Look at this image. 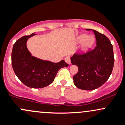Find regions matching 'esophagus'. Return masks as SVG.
Instances as JSON below:
<instances>
[{
  "label": "esophagus",
  "instance_id": "34e87169",
  "mask_svg": "<svg viewBox=\"0 0 125 125\" xmlns=\"http://www.w3.org/2000/svg\"><path fill=\"white\" fill-rule=\"evenodd\" d=\"M65 62L67 63L68 64H69V65H71V59H70V57H65Z\"/></svg>",
  "mask_w": 125,
  "mask_h": 125
}]
</instances>
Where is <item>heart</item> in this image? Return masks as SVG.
<instances>
[{
  "label": "heart",
  "mask_w": 125,
  "mask_h": 125,
  "mask_svg": "<svg viewBox=\"0 0 125 125\" xmlns=\"http://www.w3.org/2000/svg\"><path fill=\"white\" fill-rule=\"evenodd\" d=\"M94 41V38L92 35H87L85 34L80 35L77 37V42L79 44L82 43L81 50L86 51L91 48Z\"/></svg>",
  "instance_id": "heart-1"
}]
</instances>
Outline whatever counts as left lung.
<instances>
[{"mask_svg": "<svg viewBox=\"0 0 125 125\" xmlns=\"http://www.w3.org/2000/svg\"><path fill=\"white\" fill-rule=\"evenodd\" d=\"M93 31L96 47L84 54L75 53L71 57L72 64L78 67V73L73 77V83L82 90H93L103 85L111 74L115 62L113 45L109 39L95 30Z\"/></svg>", "mask_w": 125, "mask_h": 125, "instance_id": "left-lung-1", "label": "left lung"}]
</instances>
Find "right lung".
<instances>
[{
	"mask_svg": "<svg viewBox=\"0 0 125 125\" xmlns=\"http://www.w3.org/2000/svg\"><path fill=\"white\" fill-rule=\"evenodd\" d=\"M36 34L31 33L18 39L13 46L12 66L17 77L29 87H45L53 82L59 69L68 66L62 60L58 63L33 56L27 47V41Z\"/></svg>",
	"mask_w": 125,
	"mask_h": 125,
	"instance_id": "obj_1",
	"label": "right lung"
}]
</instances>
